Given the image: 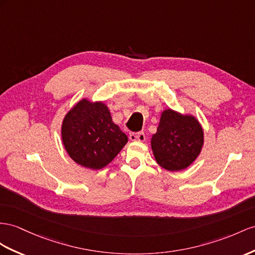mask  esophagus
Wrapping results in <instances>:
<instances>
[{
	"mask_svg": "<svg viewBox=\"0 0 255 255\" xmlns=\"http://www.w3.org/2000/svg\"><path fill=\"white\" fill-rule=\"evenodd\" d=\"M129 139L131 141H139V142H143L145 140V135L143 132H131L129 134Z\"/></svg>",
	"mask_w": 255,
	"mask_h": 255,
	"instance_id": "esophagus-1",
	"label": "esophagus"
}]
</instances>
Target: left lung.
I'll return each mask as SVG.
<instances>
[{
	"label": "left lung",
	"mask_w": 255,
	"mask_h": 255,
	"mask_svg": "<svg viewBox=\"0 0 255 255\" xmlns=\"http://www.w3.org/2000/svg\"><path fill=\"white\" fill-rule=\"evenodd\" d=\"M204 145V129L193 115L167 109L161 113L151 146L157 164L168 171L191 166Z\"/></svg>",
	"instance_id": "8db88e82"
}]
</instances>
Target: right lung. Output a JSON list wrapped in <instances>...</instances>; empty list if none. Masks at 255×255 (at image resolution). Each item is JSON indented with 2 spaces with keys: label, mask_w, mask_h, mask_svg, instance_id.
<instances>
[{
  "label": "right lung",
  "mask_w": 255,
  "mask_h": 255,
  "mask_svg": "<svg viewBox=\"0 0 255 255\" xmlns=\"http://www.w3.org/2000/svg\"><path fill=\"white\" fill-rule=\"evenodd\" d=\"M61 138L70 157L93 170L108 166L128 142L106 104L87 99L78 101L65 114Z\"/></svg>",
  "instance_id": "right-lung-1"
}]
</instances>
